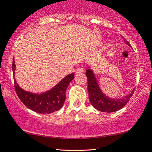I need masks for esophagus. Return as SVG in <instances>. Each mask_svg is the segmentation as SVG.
I'll return each mask as SVG.
<instances>
[{"mask_svg":"<svg viewBox=\"0 0 152 152\" xmlns=\"http://www.w3.org/2000/svg\"><path fill=\"white\" fill-rule=\"evenodd\" d=\"M84 69H83V68H82V67H78V69H76V74H82V73H83V72H84Z\"/></svg>","mask_w":152,"mask_h":152,"instance_id":"1","label":"esophagus"}]
</instances>
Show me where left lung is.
Wrapping results in <instances>:
<instances>
[{"instance_id":"1","label":"left lung","mask_w":152,"mask_h":152,"mask_svg":"<svg viewBox=\"0 0 152 152\" xmlns=\"http://www.w3.org/2000/svg\"><path fill=\"white\" fill-rule=\"evenodd\" d=\"M125 42L131 47L127 40H125ZM86 76L87 78V90L91 104L95 109L102 112H114L121 110L129 102L135 90L134 88L129 94L124 97L112 98L107 96L100 89L92 69L86 70Z\"/></svg>"}]
</instances>
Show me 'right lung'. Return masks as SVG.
<instances>
[{"label":"right lung","instance_id":"right-lung-1","mask_svg":"<svg viewBox=\"0 0 152 152\" xmlns=\"http://www.w3.org/2000/svg\"><path fill=\"white\" fill-rule=\"evenodd\" d=\"M12 70L14 76L16 70L14 58L13 60ZM74 78V74L72 73L63 78L50 90L42 94H34L21 88L14 77L15 90L18 98L27 107L39 114H51L63 107L66 98V90Z\"/></svg>","mask_w":152,"mask_h":152}]
</instances>
